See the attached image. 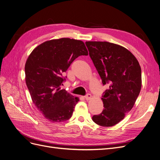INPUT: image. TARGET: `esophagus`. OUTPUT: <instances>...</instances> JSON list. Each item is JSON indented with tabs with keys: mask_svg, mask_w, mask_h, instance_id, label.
Returning a JSON list of instances; mask_svg holds the SVG:
<instances>
[{
	"mask_svg": "<svg viewBox=\"0 0 160 160\" xmlns=\"http://www.w3.org/2000/svg\"><path fill=\"white\" fill-rule=\"evenodd\" d=\"M85 99L87 100H90L91 98H92V95L91 94H87L85 97Z\"/></svg>",
	"mask_w": 160,
	"mask_h": 160,
	"instance_id": "obj_1",
	"label": "esophagus"
}]
</instances>
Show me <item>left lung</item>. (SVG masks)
Wrapping results in <instances>:
<instances>
[{"mask_svg":"<svg viewBox=\"0 0 160 160\" xmlns=\"http://www.w3.org/2000/svg\"><path fill=\"white\" fill-rule=\"evenodd\" d=\"M89 55L103 84H108L101 98L104 110L92 118L103 127L118 124L131 110L142 87L141 68L129 50L106 41H87Z\"/></svg>","mask_w":160,"mask_h":160,"instance_id":"1","label":"left lung"}]
</instances>
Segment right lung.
<instances>
[{"instance_id":"1","label":"right lung","mask_w":160,"mask_h":160,"mask_svg":"<svg viewBox=\"0 0 160 160\" xmlns=\"http://www.w3.org/2000/svg\"><path fill=\"white\" fill-rule=\"evenodd\" d=\"M88 55L82 41L69 38L47 41L29 54L25 65V82L31 100L43 116L52 123H59L72 117L79 100L60 86L62 78L73 60Z\"/></svg>"}]
</instances>
